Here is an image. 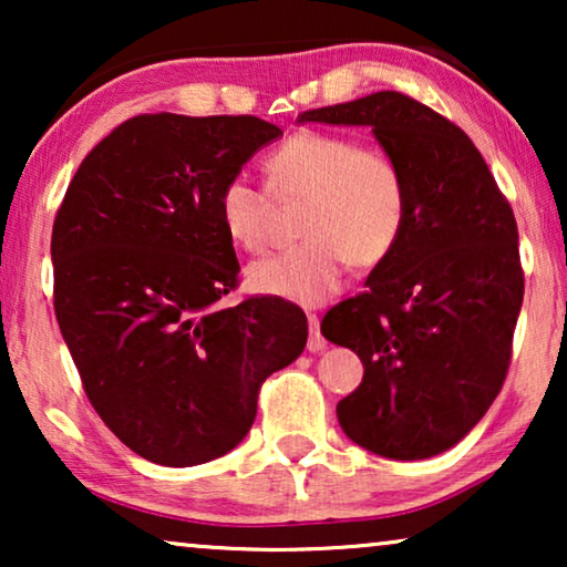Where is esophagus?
<instances>
[{
    "instance_id": "obj_1",
    "label": "esophagus",
    "mask_w": 567,
    "mask_h": 567,
    "mask_svg": "<svg viewBox=\"0 0 567 567\" xmlns=\"http://www.w3.org/2000/svg\"><path fill=\"white\" fill-rule=\"evenodd\" d=\"M307 322H309V340H307V348H309V351H312V353H320L322 348L328 346V340H324L322 332H320V317L309 312V315H307Z\"/></svg>"
}]
</instances>
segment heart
Listing matches in <instances>:
<instances>
[{
  "mask_svg": "<svg viewBox=\"0 0 567 567\" xmlns=\"http://www.w3.org/2000/svg\"><path fill=\"white\" fill-rule=\"evenodd\" d=\"M268 188L231 175L219 190V219L229 239L258 252L268 245L270 193L305 198L299 229L307 239L255 260V291L299 305H320L343 284L348 262L374 268L400 245L410 214L405 169L379 146L343 134L301 128L268 154Z\"/></svg>",
  "mask_w": 567,
  "mask_h": 567,
  "instance_id": "heart-1",
  "label": "heart"
}]
</instances>
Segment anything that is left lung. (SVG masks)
Listing matches in <instances>:
<instances>
[{
  "instance_id": "obj_1",
  "label": "left lung",
  "mask_w": 567,
  "mask_h": 567,
  "mask_svg": "<svg viewBox=\"0 0 567 567\" xmlns=\"http://www.w3.org/2000/svg\"><path fill=\"white\" fill-rule=\"evenodd\" d=\"M299 121L371 126L405 169L400 245L320 330L363 363L359 390L338 402L346 436L386 460H429L467 436L506 382L524 301L514 208L470 136L402 92Z\"/></svg>"
}]
</instances>
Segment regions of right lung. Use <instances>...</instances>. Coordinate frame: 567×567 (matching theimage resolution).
Returning <instances> with one entry per match:
<instances>
[{
    "label": "right lung",
    "mask_w": 567,
    "mask_h": 567,
    "mask_svg": "<svg viewBox=\"0 0 567 567\" xmlns=\"http://www.w3.org/2000/svg\"><path fill=\"white\" fill-rule=\"evenodd\" d=\"M281 134L255 115H136L82 159L56 212L61 336L95 413L154 464L235 449L262 382L307 346L291 301L219 305L239 284L219 190Z\"/></svg>",
    "instance_id": "1"
}]
</instances>
